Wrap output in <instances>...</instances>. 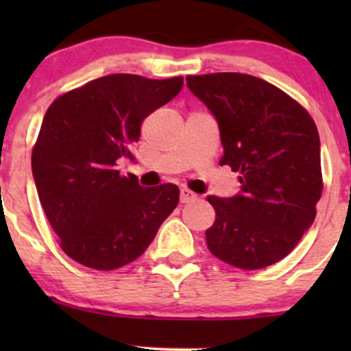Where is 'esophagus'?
Instances as JSON below:
<instances>
[{
	"label": "esophagus",
	"instance_id": "obj_1",
	"mask_svg": "<svg viewBox=\"0 0 351 351\" xmlns=\"http://www.w3.org/2000/svg\"><path fill=\"white\" fill-rule=\"evenodd\" d=\"M193 200H197V195L192 192V190L189 189L180 190V202H182V204H189V202H193Z\"/></svg>",
	"mask_w": 351,
	"mask_h": 351
}]
</instances>
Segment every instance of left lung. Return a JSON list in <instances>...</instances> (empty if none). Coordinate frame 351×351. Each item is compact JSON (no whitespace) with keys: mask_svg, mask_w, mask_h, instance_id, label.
Masks as SVG:
<instances>
[{"mask_svg":"<svg viewBox=\"0 0 351 351\" xmlns=\"http://www.w3.org/2000/svg\"><path fill=\"white\" fill-rule=\"evenodd\" d=\"M186 86L217 119L221 166L239 173L241 193L208 195L215 221L210 253L243 270L285 258L316 217L323 193L319 134L313 117L268 81L243 73L186 76Z\"/></svg>","mask_w":351,"mask_h":351,"instance_id":"8db88e82","label":"left lung"}]
</instances>
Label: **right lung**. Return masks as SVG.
Listing matches in <instances>:
<instances>
[{
    "label": "right lung",
    "mask_w": 351,
    "mask_h": 351,
    "mask_svg": "<svg viewBox=\"0 0 351 351\" xmlns=\"http://www.w3.org/2000/svg\"><path fill=\"white\" fill-rule=\"evenodd\" d=\"M183 88V77L110 74L56 98L32 149L38 198L59 246L93 270H115L147 250L176 208L178 186L143 189L117 169L134 159L144 119Z\"/></svg>",
    "instance_id": "right-lung-1"
}]
</instances>
